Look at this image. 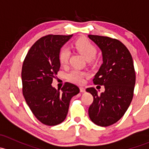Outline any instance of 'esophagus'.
Instances as JSON below:
<instances>
[{"label": "esophagus", "mask_w": 149, "mask_h": 149, "mask_svg": "<svg viewBox=\"0 0 149 149\" xmlns=\"http://www.w3.org/2000/svg\"><path fill=\"white\" fill-rule=\"evenodd\" d=\"M80 91L81 92H84V91H86V88H84V87H80Z\"/></svg>", "instance_id": "1"}]
</instances>
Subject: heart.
Instances as JSON below:
<instances>
[{
	"label": "heart",
	"instance_id": "obj_1",
	"mask_svg": "<svg viewBox=\"0 0 149 149\" xmlns=\"http://www.w3.org/2000/svg\"><path fill=\"white\" fill-rule=\"evenodd\" d=\"M75 47L86 60H91L95 57L97 54V48L88 40L86 38L79 39L75 42ZM70 52L67 46H63L60 49L58 58L60 63L62 65H66L68 63ZM86 72L79 69L74 68L70 70L66 75V78L70 81L73 83L81 84L84 82V78L86 76Z\"/></svg>",
	"mask_w": 149,
	"mask_h": 149
}]
</instances>
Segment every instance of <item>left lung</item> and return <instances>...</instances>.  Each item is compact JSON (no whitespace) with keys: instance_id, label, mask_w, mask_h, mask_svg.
I'll use <instances>...</instances> for the list:
<instances>
[{"instance_id":"left-lung-1","label":"left lung","mask_w":149,"mask_h":149,"mask_svg":"<svg viewBox=\"0 0 149 149\" xmlns=\"http://www.w3.org/2000/svg\"><path fill=\"white\" fill-rule=\"evenodd\" d=\"M102 50L103 63L94 76V84L104 86L100 94L93 87L86 91L94 97L88 108L91 120L107 127L117 123L124 115L133 97L136 72L128 49L116 39L99 35L88 36Z\"/></svg>"}]
</instances>
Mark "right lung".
Wrapping results in <instances>:
<instances>
[{"instance_id": "add662e5", "label": "right lung", "mask_w": 149, "mask_h": 149, "mask_svg": "<svg viewBox=\"0 0 149 149\" xmlns=\"http://www.w3.org/2000/svg\"><path fill=\"white\" fill-rule=\"evenodd\" d=\"M72 35H49L39 39L29 49L22 70V92L26 102L39 121L54 126L64 121L69 104L80 90L66 82L61 91L52 86L59 71L58 55Z\"/></svg>"}]
</instances>
